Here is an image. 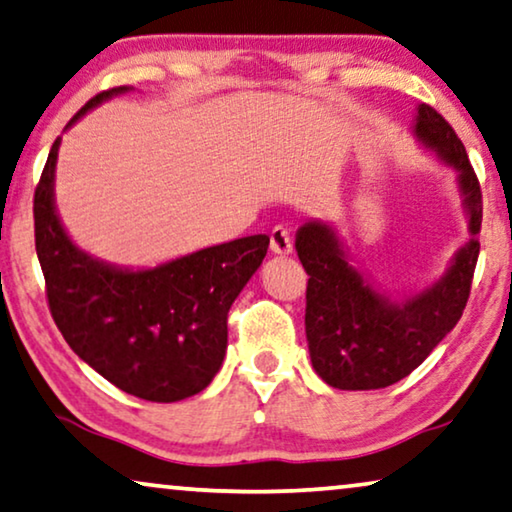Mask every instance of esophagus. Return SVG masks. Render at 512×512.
I'll return each instance as SVG.
<instances>
[{"label": "esophagus", "instance_id": "1", "mask_svg": "<svg viewBox=\"0 0 512 512\" xmlns=\"http://www.w3.org/2000/svg\"><path fill=\"white\" fill-rule=\"evenodd\" d=\"M294 250L292 246V236L285 230V227H273L271 232V253L285 257Z\"/></svg>", "mask_w": 512, "mask_h": 512}]
</instances>
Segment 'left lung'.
Segmentation results:
<instances>
[{
    "instance_id": "1",
    "label": "left lung",
    "mask_w": 512,
    "mask_h": 512,
    "mask_svg": "<svg viewBox=\"0 0 512 512\" xmlns=\"http://www.w3.org/2000/svg\"><path fill=\"white\" fill-rule=\"evenodd\" d=\"M411 133L455 172L469 241L444 276L395 301L352 264L345 243L324 220L296 232V253L308 273L305 338L312 368L340 391H375L411 375L460 322L478 262L483 195L467 151L451 124L430 105L416 108Z\"/></svg>"
}]
</instances>
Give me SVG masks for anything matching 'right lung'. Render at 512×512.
I'll list each match as a JSON object with an SVG mask.
<instances>
[{
  "label": "right lung",
  "mask_w": 512,
  "mask_h": 512,
  "mask_svg": "<svg viewBox=\"0 0 512 512\" xmlns=\"http://www.w3.org/2000/svg\"><path fill=\"white\" fill-rule=\"evenodd\" d=\"M91 98L66 131L112 96ZM61 137L52 144L34 195L36 255L52 319L68 347L121 391L149 402H177L204 391L227 349V312L269 248L255 234L163 262L128 269L75 246L55 204Z\"/></svg>",
  "instance_id": "1"
}]
</instances>
